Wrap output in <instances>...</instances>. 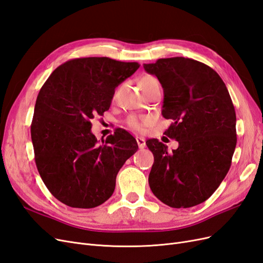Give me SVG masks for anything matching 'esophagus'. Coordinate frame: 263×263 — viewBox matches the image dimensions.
<instances>
[{"mask_svg":"<svg viewBox=\"0 0 263 263\" xmlns=\"http://www.w3.org/2000/svg\"><path fill=\"white\" fill-rule=\"evenodd\" d=\"M136 140H137V144H138V147L140 149H144L146 147V141L145 139L142 137H136Z\"/></svg>","mask_w":263,"mask_h":263,"instance_id":"34e87169","label":"esophagus"}]
</instances>
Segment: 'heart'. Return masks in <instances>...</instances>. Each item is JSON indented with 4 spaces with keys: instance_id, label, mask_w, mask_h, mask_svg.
Listing matches in <instances>:
<instances>
[{
    "instance_id": "heart-1",
    "label": "heart",
    "mask_w": 263,
    "mask_h": 263,
    "mask_svg": "<svg viewBox=\"0 0 263 263\" xmlns=\"http://www.w3.org/2000/svg\"><path fill=\"white\" fill-rule=\"evenodd\" d=\"M140 86L141 89L142 87H146V86H149L151 84L154 83H158V80L153 77V76H144L141 79H140ZM151 123V119L149 117H145V118H137L135 116H132L129 117L128 119H127V125H128L129 127H132V128H135L137 130H142L144 129V127L149 125Z\"/></svg>"
}]
</instances>
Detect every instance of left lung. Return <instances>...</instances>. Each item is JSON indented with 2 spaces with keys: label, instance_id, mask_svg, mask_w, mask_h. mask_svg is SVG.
Wrapping results in <instances>:
<instances>
[{
  "label": "left lung",
  "instance_id": "8db88e82",
  "mask_svg": "<svg viewBox=\"0 0 263 263\" xmlns=\"http://www.w3.org/2000/svg\"><path fill=\"white\" fill-rule=\"evenodd\" d=\"M144 68L163 87L162 115L172 121L164 135L179 141L172 153L158 139L146 141L155 158L149 186L170 208H192L216 191L232 165L237 144L233 101L218 73L203 62L173 57Z\"/></svg>",
  "mask_w": 263,
  "mask_h": 263
}]
</instances>
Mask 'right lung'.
Returning <instances> with one entry per match:
<instances>
[{
  "mask_svg": "<svg viewBox=\"0 0 263 263\" xmlns=\"http://www.w3.org/2000/svg\"><path fill=\"white\" fill-rule=\"evenodd\" d=\"M139 66L107 57L71 59L38 93L30 126L36 166L49 192L70 208L93 209L107 201L119 169L138 149L121 128L99 144L91 119L109 108L116 86Z\"/></svg>",
  "mask_w": 263,
  "mask_h": 263,
  "instance_id": "right-lung-1",
  "label": "right lung"
}]
</instances>
